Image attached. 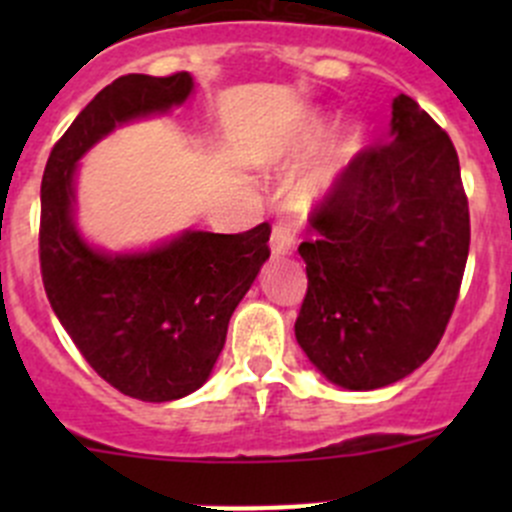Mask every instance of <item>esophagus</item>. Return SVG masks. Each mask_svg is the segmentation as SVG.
Returning a JSON list of instances; mask_svg holds the SVG:
<instances>
[{"label": "esophagus", "mask_w": 512, "mask_h": 512, "mask_svg": "<svg viewBox=\"0 0 512 512\" xmlns=\"http://www.w3.org/2000/svg\"><path fill=\"white\" fill-rule=\"evenodd\" d=\"M294 245H297V240H294L292 227H289L287 223H280V225L272 227V237H270L272 255H277V257L292 255Z\"/></svg>", "instance_id": "34e87169"}]
</instances>
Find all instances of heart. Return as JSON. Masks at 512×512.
Masks as SVG:
<instances>
[{
  "instance_id": "obj_1",
  "label": "heart",
  "mask_w": 512,
  "mask_h": 512,
  "mask_svg": "<svg viewBox=\"0 0 512 512\" xmlns=\"http://www.w3.org/2000/svg\"><path fill=\"white\" fill-rule=\"evenodd\" d=\"M329 131V118L324 116L317 108H309L304 111L292 126L272 143V148L267 151V158L272 163H287V160L304 158L307 153H312L314 148L322 143V138L327 136ZM361 151V136L356 128H349L342 136L334 138L327 148L322 151V156L314 160L312 168L304 173V178L299 180L297 193L302 195L304 200H322L327 198L329 193L342 185L344 175L352 168V163L359 156Z\"/></svg>"
}]
</instances>
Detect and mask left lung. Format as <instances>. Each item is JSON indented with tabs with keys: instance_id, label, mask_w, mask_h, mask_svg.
<instances>
[{
	"instance_id": "obj_1",
	"label": "left lung",
	"mask_w": 512,
	"mask_h": 512,
	"mask_svg": "<svg viewBox=\"0 0 512 512\" xmlns=\"http://www.w3.org/2000/svg\"><path fill=\"white\" fill-rule=\"evenodd\" d=\"M312 227L317 240L299 245L309 285L297 344L342 389L401 381L441 342L471 245L448 133L396 96L386 143L356 156Z\"/></svg>"
}]
</instances>
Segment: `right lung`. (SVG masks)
I'll return each instance as SVG.
<instances>
[{
	"label": "right lung",
	"mask_w": 512,
	"mask_h": 512,
	"mask_svg": "<svg viewBox=\"0 0 512 512\" xmlns=\"http://www.w3.org/2000/svg\"><path fill=\"white\" fill-rule=\"evenodd\" d=\"M193 91L188 71L121 76L76 116L41 178L39 260L51 309L101 379L153 404L210 379L232 312L270 257V225L240 235L183 230L148 250L108 252L76 225V173L108 133L163 116Z\"/></svg>",
	"instance_id": "1"
}]
</instances>
